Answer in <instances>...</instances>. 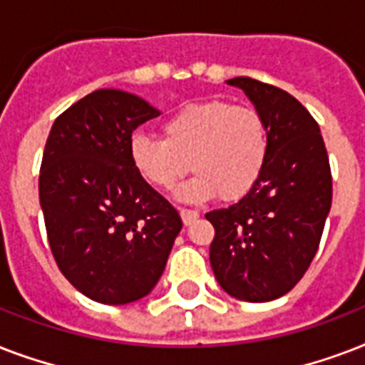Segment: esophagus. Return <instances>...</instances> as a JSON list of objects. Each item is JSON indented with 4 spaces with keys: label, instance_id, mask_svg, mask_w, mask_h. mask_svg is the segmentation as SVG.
<instances>
[{
    "label": "esophagus",
    "instance_id": "obj_1",
    "mask_svg": "<svg viewBox=\"0 0 365 365\" xmlns=\"http://www.w3.org/2000/svg\"><path fill=\"white\" fill-rule=\"evenodd\" d=\"M180 214H182V220L185 225H191V223L197 222V217H199V212L191 210V208H180Z\"/></svg>",
    "mask_w": 365,
    "mask_h": 365
}]
</instances>
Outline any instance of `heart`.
<instances>
[{
  "instance_id": "1",
  "label": "heart",
  "mask_w": 365,
  "mask_h": 365,
  "mask_svg": "<svg viewBox=\"0 0 365 365\" xmlns=\"http://www.w3.org/2000/svg\"><path fill=\"white\" fill-rule=\"evenodd\" d=\"M163 138L134 134L130 157L151 185L170 191L197 172L182 197L189 200H239L255 187L267 168L271 136L259 111L223 100L187 104L166 117Z\"/></svg>"
}]
</instances>
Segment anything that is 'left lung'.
Returning a JSON list of instances; mask_svg holds the SVG:
<instances>
[{"mask_svg":"<svg viewBox=\"0 0 365 365\" xmlns=\"http://www.w3.org/2000/svg\"><path fill=\"white\" fill-rule=\"evenodd\" d=\"M227 85L263 115L271 153L246 197L206 214L216 231L210 265L229 295L263 303L288 294L311 265L331 208V170L320 126L292 94L252 77Z\"/></svg>","mask_w":365,"mask_h":365,"instance_id":"1","label":"left lung"}]
</instances>
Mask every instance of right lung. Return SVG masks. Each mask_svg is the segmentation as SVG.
<instances>
[{"label":"right lung","instance_id":"obj_1","mask_svg":"<svg viewBox=\"0 0 365 365\" xmlns=\"http://www.w3.org/2000/svg\"><path fill=\"white\" fill-rule=\"evenodd\" d=\"M159 115L145 100L100 88L56 117L39 170L48 246L81 294L106 305L159 282L182 217L136 170L132 132Z\"/></svg>","mask_w":365,"mask_h":365}]
</instances>
